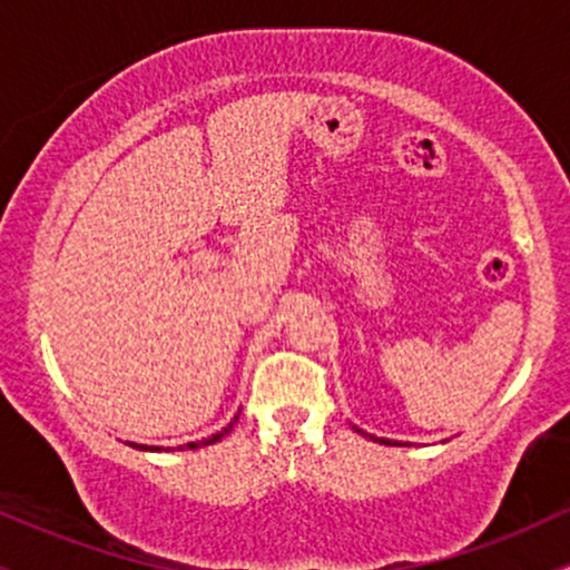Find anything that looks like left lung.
Returning a JSON list of instances; mask_svg holds the SVG:
<instances>
[{
	"mask_svg": "<svg viewBox=\"0 0 570 570\" xmlns=\"http://www.w3.org/2000/svg\"><path fill=\"white\" fill-rule=\"evenodd\" d=\"M352 429H355V431H357V434H363V436H371V440H374V442H382V445H401V442L385 440V436H374V434H365V431H363V429H357V426H352Z\"/></svg>",
	"mask_w": 570,
	"mask_h": 570,
	"instance_id": "8db88e82",
	"label": "left lung"
}]
</instances>
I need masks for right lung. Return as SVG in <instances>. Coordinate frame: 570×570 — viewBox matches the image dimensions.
Returning <instances> with one entry per match:
<instances>
[{
    "mask_svg": "<svg viewBox=\"0 0 570 570\" xmlns=\"http://www.w3.org/2000/svg\"><path fill=\"white\" fill-rule=\"evenodd\" d=\"M237 417H239V415H235V421H232L229 426H224V429H220V431H215V434L205 436V440H196V442H185V445H177V451H196V448H205V445H213V442H220V440H224L226 434H229L232 426H235V423H237ZM128 445L139 448V451H155V453H160V451H164V448H160V445H136V442H128ZM166 451H169V448H166Z\"/></svg>",
    "mask_w": 570,
    "mask_h": 570,
    "instance_id": "right-lung-1",
    "label": "right lung"
}]
</instances>
